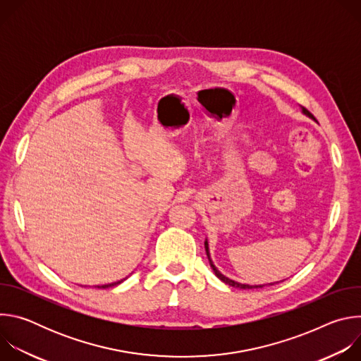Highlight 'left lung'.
<instances>
[{
  "label": "left lung",
  "instance_id": "8db88e82",
  "mask_svg": "<svg viewBox=\"0 0 361 361\" xmlns=\"http://www.w3.org/2000/svg\"><path fill=\"white\" fill-rule=\"evenodd\" d=\"M302 113H304V114H307L308 117L314 118V117L312 116V113L308 111V110H305V109H302ZM204 247H205V252H207L209 262H210V266H212V269H213L214 274H216V276H217L223 283H226V284H228V286H231V287H235V288H243V290H247V288H262V287H264V286H248V284H241V283H237V281H234V280H231V279H228V277L223 276V274L217 270V267L213 264V262H212V259H210V251H209V243H207V240L204 241ZM270 286H273V283H270Z\"/></svg>",
  "mask_w": 361,
  "mask_h": 361
}]
</instances>
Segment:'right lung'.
I'll use <instances>...</instances> for the list:
<instances>
[{"label":"right lung","instance_id":"obj_1","mask_svg":"<svg viewBox=\"0 0 361 361\" xmlns=\"http://www.w3.org/2000/svg\"><path fill=\"white\" fill-rule=\"evenodd\" d=\"M124 280H126V279H124ZM124 280H120V281H116V283H111V284H104V286H97V288H109V287H114V286H117V284L123 283Z\"/></svg>","mask_w":361,"mask_h":361}]
</instances>
